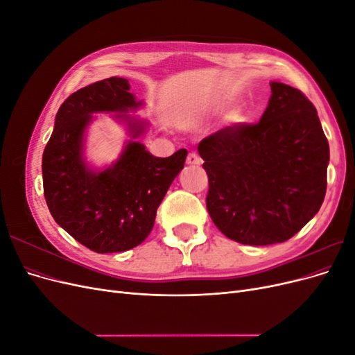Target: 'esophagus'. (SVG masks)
Instances as JSON below:
<instances>
[{
  "label": "esophagus",
  "instance_id": "obj_1",
  "mask_svg": "<svg viewBox=\"0 0 355 355\" xmlns=\"http://www.w3.org/2000/svg\"><path fill=\"white\" fill-rule=\"evenodd\" d=\"M187 164H191V166H200L201 164V158L197 153H189L188 157H187Z\"/></svg>",
  "mask_w": 355,
  "mask_h": 355
}]
</instances>
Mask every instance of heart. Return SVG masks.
<instances>
[{
	"label": "heart",
	"instance_id": "b5f03b06",
	"mask_svg": "<svg viewBox=\"0 0 355 355\" xmlns=\"http://www.w3.org/2000/svg\"><path fill=\"white\" fill-rule=\"evenodd\" d=\"M230 120L231 121H240V112H237V111H235V112H232L231 115H230Z\"/></svg>",
	"mask_w": 355,
	"mask_h": 355
}]
</instances>
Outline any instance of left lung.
Here are the masks:
<instances>
[{"label": "left lung", "mask_w": 355, "mask_h": 355, "mask_svg": "<svg viewBox=\"0 0 355 355\" xmlns=\"http://www.w3.org/2000/svg\"><path fill=\"white\" fill-rule=\"evenodd\" d=\"M271 92L259 123L225 127L198 144L210 218L249 245L292 239L315 216L327 188L329 142L315 106L283 83H271Z\"/></svg>", "instance_id": "left-lung-1"}]
</instances>
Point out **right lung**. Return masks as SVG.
<instances>
[{"mask_svg":"<svg viewBox=\"0 0 355 355\" xmlns=\"http://www.w3.org/2000/svg\"><path fill=\"white\" fill-rule=\"evenodd\" d=\"M125 78L111 77L72 93L62 103L42 154V187L53 219L71 237L96 253L125 252L139 245L154 228L157 209L171 182L184 168L187 149L167 158L149 154L128 141L118 161L102 171L84 163V132L96 112L116 114L136 139L145 123L127 111L139 108Z\"/></svg>","mask_w":355,"mask_h":355,"instance_id":"add662e5","label":"right lung"}]
</instances>
